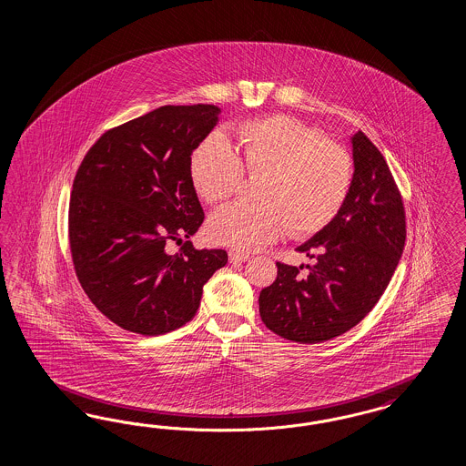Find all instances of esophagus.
I'll list each match as a JSON object with an SVG mask.
<instances>
[{"label": "esophagus", "mask_w": 466, "mask_h": 466, "mask_svg": "<svg viewBox=\"0 0 466 466\" xmlns=\"http://www.w3.org/2000/svg\"><path fill=\"white\" fill-rule=\"evenodd\" d=\"M249 259V254H244V253H238V251H230L228 253V261L230 263H246Z\"/></svg>", "instance_id": "esophagus-1"}]
</instances>
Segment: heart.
Segmentation results:
<instances>
[{
    "label": "heart",
    "mask_w": 466,
    "mask_h": 466,
    "mask_svg": "<svg viewBox=\"0 0 466 466\" xmlns=\"http://www.w3.org/2000/svg\"><path fill=\"white\" fill-rule=\"evenodd\" d=\"M242 172L261 176L259 203H232L208 220L213 242L256 251L282 236L304 238L325 228L343 207L352 184V158L333 141L285 116L246 123L236 152L222 133H210L189 157L191 181L217 205L239 189Z\"/></svg>",
    "instance_id": "1"
}]
</instances>
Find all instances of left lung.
Returning <instances> with one entry per match:
<instances>
[{"label":"left lung","mask_w":466,"mask_h":466,"mask_svg":"<svg viewBox=\"0 0 466 466\" xmlns=\"http://www.w3.org/2000/svg\"><path fill=\"white\" fill-rule=\"evenodd\" d=\"M352 184L337 217L297 251L306 265L277 263L259 294L261 321L282 339L319 343L360 323L376 306L405 248V212L390 167L362 131L350 135Z\"/></svg>","instance_id":"obj_1"}]
</instances>
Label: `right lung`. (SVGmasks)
Segmentation results:
<instances>
[{
	"mask_svg": "<svg viewBox=\"0 0 466 466\" xmlns=\"http://www.w3.org/2000/svg\"><path fill=\"white\" fill-rule=\"evenodd\" d=\"M212 104L162 106L109 129L75 176L68 215L76 277L94 306L123 329L157 337L191 321L224 249L176 254L205 213L189 157L218 123Z\"/></svg>",
	"mask_w": 466,
	"mask_h": 466,
	"instance_id": "add662e5",
	"label": "right lung"
}]
</instances>
